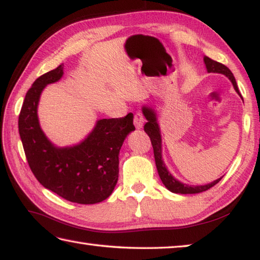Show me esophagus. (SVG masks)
Wrapping results in <instances>:
<instances>
[{"label":"esophagus","instance_id":"obj_1","mask_svg":"<svg viewBox=\"0 0 260 260\" xmlns=\"http://www.w3.org/2000/svg\"><path fill=\"white\" fill-rule=\"evenodd\" d=\"M134 123L136 125L137 129H141L143 125L145 123V116L143 115L140 111H137L135 113V117H134Z\"/></svg>","mask_w":260,"mask_h":260}]
</instances>
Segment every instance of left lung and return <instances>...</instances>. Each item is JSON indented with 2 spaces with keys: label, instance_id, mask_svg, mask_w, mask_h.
Wrapping results in <instances>:
<instances>
[{
  "label": "left lung",
  "instance_id": "8db88e82",
  "mask_svg": "<svg viewBox=\"0 0 260 260\" xmlns=\"http://www.w3.org/2000/svg\"><path fill=\"white\" fill-rule=\"evenodd\" d=\"M204 61H205V64H206L208 72L223 73V75L229 77V79L232 81V84L234 86V89H236L238 94L241 96V94H240V91H239V88L237 86L236 78H234L233 73L226 66H224V64H222V63H219L217 61H214V60H212V58H209L207 56L204 57ZM143 112L147 119V122L144 126V130L150 138L151 146H153V150H154L156 168H157L161 182H163V184L166 188L175 193H183V194L199 193V192H203V191H206L212 187H214L215 184H217L219 181H221L222 178H219L216 181H214V182L209 183V184L197 185V187H194V185H188V184L181 183L180 181L175 180L173 176L170 174L169 171L166 170L163 160H161V147H160L161 143H160V135H159L158 124H157V122H156V114L154 113L153 110L148 109V107H144Z\"/></svg>",
  "mask_w": 260,
  "mask_h": 260
}]
</instances>
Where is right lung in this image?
Returning a JSON list of instances; mask_svg holds the SVG:
<instances>
[{"mask_svg":"<svg viewBox=\"0 0 260 260\" xmlns=\"http://www.w3.org/2000/svg\"><path fill=\"white\" fill-rule=\"evenodd\" d=\"M63 66L44 73L29 88L19 114V134L31 172L39 183L78 204H96L110 197L119 178V153L135 130L134 114L103 119L81 144L56 148L38 123L37 105L46 85L61 79Z\"/></svg>","mask_w":260,"mask_h":260,"instance_id":"add662e5","label":"right lung"}]
</instances>
